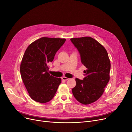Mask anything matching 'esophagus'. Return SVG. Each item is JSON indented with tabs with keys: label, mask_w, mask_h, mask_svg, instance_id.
I'll list each match as a JSON object with an SVG mask.
<instances>
[{
	"label": "esophagus",
	"mask_w": 132,
	"mask_h": 132,
	"mask_svg": "<svg viewBox=\"0 0 132 132\" xmlns=\"http://www.w3.org/2000/svg\"><path fill=\"white\" fill-rule=\"evenodd\" d=\"M62 79L63 80H68V79H69V78H66V77H63L62 78Z\"/></svg>",
	"instance_id": "1"
}]
</instances>
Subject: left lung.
I'll use <instances>...</instances> for the list:
<instances>
[{"instance_id": "1", "label": "left lung", "mask_w": 132, "mask_h": 132, "mask_svg": "<svg viewBox=\"0 0 132 132\" xmlns=\"http://www.w3.org/2000/svg\"><path fill=\"white\" fill-rule=\"evenodd\" d=\"M71 41L79 51L81 63L87 68L83 80L76 79L72 93L79 102L88 105L100 98L110 81V60L105 47L92 38H71Z\"/></svg>"}]
</instances>
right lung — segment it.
<instances>
[{
  "label": "right lung",
  "instance_id": "right-lung-1",
  "mask_svg": "<svg viewBox=\"0 0 132 132\" xmlns=\"http://www.w3.org/2000/svg\"><path fill=\"white\" fill-rule=\"evenodd\" d=\"M66 41L65 39L43 37L28 46L20 64L25 86L33 100L46 103L52 100L61 82L48 73V63Z\"/></svg>",
  "mask_w": 132,
  "mask_h": 132
}]
</instances>
